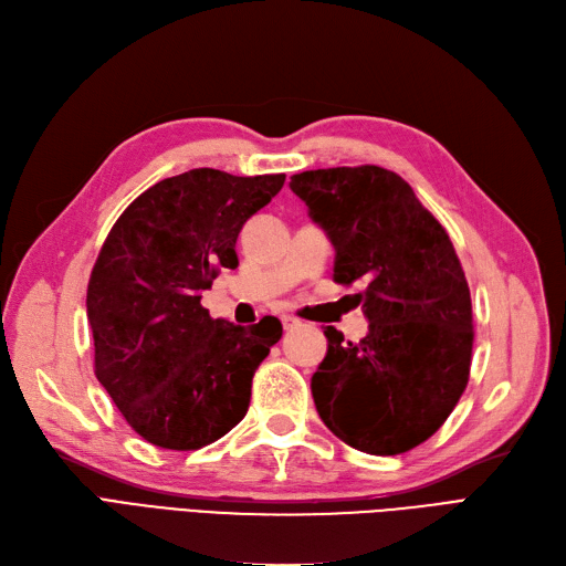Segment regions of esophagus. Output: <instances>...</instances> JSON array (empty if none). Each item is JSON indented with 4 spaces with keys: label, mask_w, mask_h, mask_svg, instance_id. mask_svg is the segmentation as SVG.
<instances>
[{
    "label": "esophagus",
    "mask_w": 566,
    "mask_h": 566,
    "mask_svg": "<svg viewBox=\"0 0 566 566\" xmlns=\"http://www.w3.org/2000/svg\"><path fill=\"white\" fill-rule=\"evenodd\" d=\"M282 324H284V329H286V332H294V329H298V326H303V322H301V319L291 317V315H282Z\"/></svg>",
    "instance_id": "34e87169"
}]
</instances>
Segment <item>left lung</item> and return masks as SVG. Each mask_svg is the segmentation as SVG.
I'll return each instance as SVG.
<instances>
[{"label":"left lung","instance_id":"8db88e82","mask_svg":"<svg viewBox=\"0 0 566 566\" xmlns=\"http://www.w3.org/2000/svg\"><path fill=\"white\" fill-rule=\"evenodd\" d=\"M334 244V280L353 284L369 332L359 343L326 326V357L310 378L336 437L374 455L405 453L440 430L468 386L472 303L447 230L411 186L380 167L291 176Z\"/></svg>","mask_w":566,"mask_h":566}]
</instances>
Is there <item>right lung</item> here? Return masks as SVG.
<instances>
[{"label":"right lung","mask_w":566,"mask_h":566,"mask_svg":"<svg viewBox=\"0 0 566 566\" xmlns=\"http://www.w3.org/2000/svg\"><path fill=\"white\" fill-rule=\"evenodd\" d=\"M284 186V174L190 169L126 207L86 289L96 378L143 440L190 451L242 421L251 378L282 322L211 319L202 291L240 265L234 242Z\"/></svg>","instance_id":"obj_1"}]
</instances>
